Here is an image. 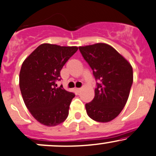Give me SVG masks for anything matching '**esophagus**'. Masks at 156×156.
Wrapping results in <instances>:
<instances>
[{
	"instance_id": "esophagus-1",
	"label": "esophagus",
	"mask_w": 156,
	"mask_h": 156,
	"mask_svg": "<svg viewBox=\"0 0 156 156\" xmlns=\"http://www.w3.org/2000/svg\"><path fill=\"white\" fill-rule=\"evenodd\" d=\"M81 88H76V89H75V90H76V92H78H78H81Z\"/></svg>"
}]
</instances>
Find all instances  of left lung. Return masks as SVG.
Returning <instances> with one entry per match:
<instances>
[{
	"label": "left lung",
	"instance_id": "obj_1",
	"mask_svg": "<svg viewBox=\"0 0 156 156\" xmlns=\"http://www.w3.org/2000/svg\"><path fill=\"white\" fill-rule=\"evenodd\" d=\"M79 50L96 81L95 97L85 105L87 115L94 121L109 122L119 115L127 101L133 82V68L108 44L80 47Z\"/></svg>",
	"mask_w": 156,
	"mask_h": 156
}]
</instances>
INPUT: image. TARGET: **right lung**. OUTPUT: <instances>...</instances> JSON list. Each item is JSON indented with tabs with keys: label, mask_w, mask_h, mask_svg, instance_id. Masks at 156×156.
<instances>
[{
	"label": "right lung",
	"mask_w": 156,
	"mask_h": 156,
	"mask_svg": "<svg viewBox=\"0 0 156 156\" xmlns=\"http://www.w3.org/2000/svg\"><path fill=\"white\" fill-rule=\"evenodd\" d=\"M78 50L76 47L43 44L27 58L20 72L19 86L23 101L31 114L44 125L54 126L69 115L75 93L65 90L61 81L64 65Z\"/></svg>",
	"instance_id": "add662e5"
}]
</instances>
